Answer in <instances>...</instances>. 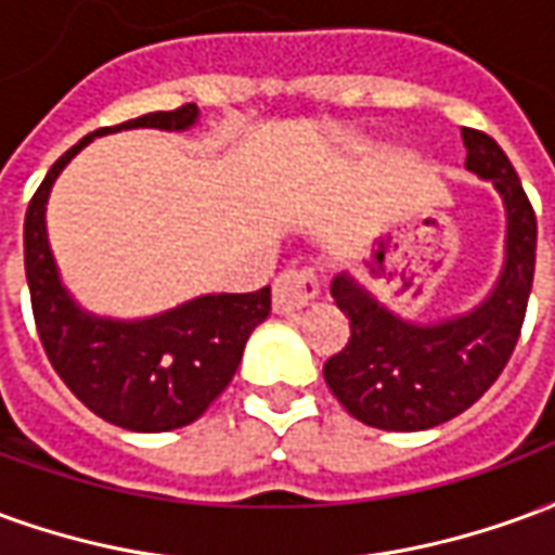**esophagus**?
<instances>
[{
    "label": "esophagus",
    "instance_id": "esophagus-1",
    "mask_svg": "<svg viewBox=\"0 0 555 555\" xmlns=\"http://www.w3.org/2000/svg\"><path fill=\"white\" fill-rule=\"evenodd\" d=\"M321 294V276L314 267H288L273 282V309L279 314L297 312Z\"/></svg>",
    "mask_w": 555,
    "mask_h": 555
}]
</instances>
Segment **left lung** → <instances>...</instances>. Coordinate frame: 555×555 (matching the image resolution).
<instances>
[{
  "mask_svg": "<svg viewBox=\"0 0 555 555\" xmlns=\"http://www.w3.org/2000/svg\"><path fill=\"white\" fill-rule=\"evenodd\" d=\"M461 133L466 169L493 181L505 202V267L488 300L442 324L401 321L350 276L333 279L350 338L326 360L324 380L341 408L372 428L425 430L464 413L493 386L520 338L535 276V210L505 151L481 130Z\"/></svg>",
  "mask_w": 555,
  "mask_h": 555,
  "instance_id": "left-lung-1",
  "label": "left lung"
}]
</instances>
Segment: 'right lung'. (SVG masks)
<instances>
[{
    "mask_svg": "<svg viewBox=\"0 0 555 555\" xmlns=\"http://www.w3.org/2000/svg\"><path fill=\"white\" fill-rule=\"evenodd\" d=\"M195 118L198 106L183 103L94 130L55 159L26 210V279L47 360L91 413L127 430L183 428L217 401L241 365L246 338L270 314V285L253 294H207L133 324L86 314L59 282L43 225L47 195L59 171L94 137L125 127L186 130Z\"/></svg>",
    "mask_w": 555,
    "mask_h": 555,
    "instance_id": "1",
    "label": "right lung"
}]
</instances>
